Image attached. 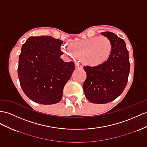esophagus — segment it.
Here are the masks:
<instances>
[{
    "mask_svg": "<svg viewBox=\"0 0 147 147\" xmlns=\"http://www.w3.org/2000/svg\"><path fill=\"white\" fill-rule=\"evenodd\" d=\"M75 67H76V69H82V67H83V66L78 63L75 64Z\"/></svg>",
    "mask_w": 147,
    "mask_h": 147,
    "instance_id": "obj_1",
    "label": "esophagus"
}]
</instances>
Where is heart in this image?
Segmentation results:
<instances>
[{
  "label": "heart",
  "instance_id": "heart-1",
  "mask_svg": "<svg viewBox=\"0 0 147 147\" xmlns=\"http://www.w3.org/2000/svg\"><path fill=\"white\" fill-rule=\"evenodd\" d=\"M61 50L69 58H82L86 65L96 66L102 64L109 57L112 44L106 36H95L74 41L71 47L63 45Z\"/></svg>",
  "mask_w": 147,
  "mask_h": 147
}]
</instances>
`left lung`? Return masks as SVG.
Wrapping results in <instances>:
<instances>
[{
    "label": "left lung",
    "instance_id": "obj_1",
    "mask_svg": "<svg viewBox=\"0 0 147 147\" xmlns=\"http://www.w3.org/2000/svg\"><path fill=\"white\" fill-rule=\"evenodd\" d=\"M100 33L111 42L109 57L100 65L83 67L87 74L84 92L86 99L94 104L110 102L121 94L126 87L130 67L124 40L110 32Z\"/></svg>",
    "mask_w": 147,
    "mask_h": 147
}]
</instances>
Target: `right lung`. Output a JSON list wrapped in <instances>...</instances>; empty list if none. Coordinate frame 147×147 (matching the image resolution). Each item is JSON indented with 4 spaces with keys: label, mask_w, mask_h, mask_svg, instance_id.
I'll use <instances>...</instances> for the list:
<instances>
[{
    "label": "right lung",
    "mask_w": 147,
    "mask_h": 147,
    "mask_svg": "<svg viewBox=\"0 0 147 147\" xmlns=\"http://www.w3.org/2000/svg\"><path fill=\"white\" fill-rule=\"evenodd\" d=\"M63 41L50 36H31L22 45L18 76L29 99L44 105L61 100L63 88L74 70V62L60 58Z\"/></svg>",
    "instance_id": "right-lung-1"
}]
</instances>
